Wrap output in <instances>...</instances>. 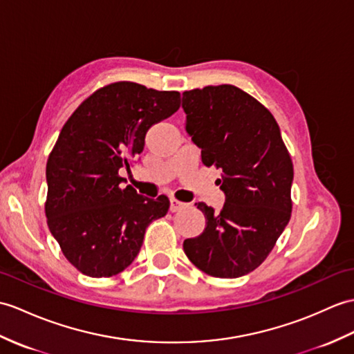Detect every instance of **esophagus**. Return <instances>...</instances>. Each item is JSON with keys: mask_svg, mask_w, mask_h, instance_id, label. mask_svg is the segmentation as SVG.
I'll return each instance as SVG.
<instances>
[{"mask_svg": "<svg viewBox=\"0 0 354 354\" xmlns=\"http://www.w3.org/2000/svg\"><path fill=\"white\" fill-rule=\"evenodd\" d=\"M184 207H185V203L176 201L175 197H171V199H170V211H171V212H176V211H179V209H183Z\"/></svg>", "mask_w": 354, "mask_h": 354, "instance_id": "34e87169", "label": "esophagus"}]
</instances>
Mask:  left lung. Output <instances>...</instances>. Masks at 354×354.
<instances>
[{"instance_id":"obj_1","label":"left lung","mask_w":354,"mask_h":354,"mask_svg":"<svg viewBox=\"0 0 354 354\" xmlns=\"http://www.w3.org/2000/svg\"><path fill=\"white\" fill-rule=\"evenodd\" d=\"M183 109L187 133L205 166L221 170L217 184L226 194L218 212L196 203L207 225L184 241V252L212 277L244 276L266 261L291 218L290 152L273 114L235 86L184 92Z\"/></svg>"}]
</instances>
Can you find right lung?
Masks as SVG:
<instances>
[{
  "instance_id": "add662e5",
  "label": "right lung",
  "mask_w": 354,
  "mask_h": 354,
  "mask_svg": "<svg viewBox=\"0 0 354 354\" xmlns=\"http://www.w3.org/2000/svg\"><path fill=\"white\" fill-rule=\"evenodd\" d=\"M180 106L179 92L131 81L90 95L66 120L46 162V223L81 273L111 277L133 262L146 227L169 211V199H147L120 187L122 167L142 153L153 123Z\"/></svg>"
}]
</instances>
